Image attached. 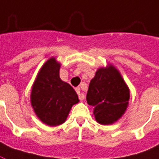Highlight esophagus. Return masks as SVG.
Returning <instances> with one entry per match:
<instances>
[{"instance_id": "obj_1", "label": "esophagus", "mask_w": 159, "mask_h": 159, "mask_svg": "<svg viewBox=\"0 0 159 159\" xmlns=\"http://www.w3.org/2000/svg\"><path fill=\"white\" fill-rule=\"evenodd\" d=\"M75 91H76V93L78 94V98H79V99L82 101V100H84V94L81 91V89H80V88L78 87V88L75 89Z\"/></svg>"}]
</instances>
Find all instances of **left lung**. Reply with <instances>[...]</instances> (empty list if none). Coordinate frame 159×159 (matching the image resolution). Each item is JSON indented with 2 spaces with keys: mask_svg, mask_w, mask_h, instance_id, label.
I'll list each match as a JSON object with an SVG mask.
<instances>
[{
  "mask_svg": "<svg viewBox=\"0 0 159 159\" xmlns=\"http://www.w3.org/2000/svg\"><path fill=\"white\" fill-rule=\"evenodd\" d=\"M87 102L94 107L98 124L112 125L119 120L128 108L129 89L120 71L111 63L98 69L87 92Z\"/></svg>",
  "mask_w": 159,
  "mask_h": 159,
  "instance_id": "8db88e82",
  "label": "left lung"
}]
</instances>
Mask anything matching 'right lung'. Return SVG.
<instances>
[{
	"mask_svg": "<svg viewBox=\"0 0 159 159\" xmlns=\"http://www.w3.org/2000/svg\"><path fill=\"white\" fill-rule=\"evenodd\" d=\"M60 67L57 58L50 57L41 67L31 89V106L39 119L48 126L63 124L72 106L79 102L74 89L60 78Z\"/></svg>",
	"mask_w": 159,
	"mask_h": 159,
	"instance_id": "right-lung-1",
	"label": "right lung"
}]
</instances>
